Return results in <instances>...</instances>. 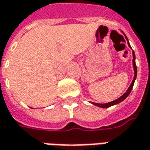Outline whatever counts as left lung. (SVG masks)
<instances>
[{"instance_id":"obj_1","label":"left lung","mask_w":150,"mask_h":150,"mask_svg":"<svg viewBox=\"0 0 150 150\" xmlns=\"http://www.w3.org/2000/svg\"><path fill=\"white\" fill-rule=\"evenodd\" d=\"M127 40H128L127 38L126 37ZM127 44H128V45L131 48V45H130L129 42L127 41ZM132 56H133V59H132V64H133V68H134V78L133 80H132V82L131 83V85L128 88V89L127 90V92L123 95H122L121 97L118 98V99H116V100H113V101H110V102H108V103H105V104H99V103H95V102H92V104L95 105H97L98 107L100 108H108V107H110L112 105H117L120 103L121 101H122L123 100H125L127 97H128V95L131 93V91L132 89V88H133L134 85V83H135V80H136V79H137V65H136V56H135V53H134V51H132Z\"/></svg>"}]
</instances>
